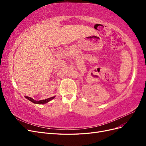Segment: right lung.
Listing matches in <instances>:
<instances>
[{"label": "right lung", "instance_id": "add662e5", "mask_svg": "<svg viewBox=\"0 0 146 146\" xmlns=\"http://www.w3.org/2000/svg\"><path fill=\"white\" fill-rule=\"evenodd\" d=\"M25 98L26 99H27L28 100H29L30 101L32 102L35 104H46V103L48 102H50L52 99H54L55 98V96L52 97V98H48V99H44V100H38V101L35 100L33 99H32V98H30V97H28V96H25Z\"/></svg>", "mask_w": 146, "mask_h": 146}]
</instances>
